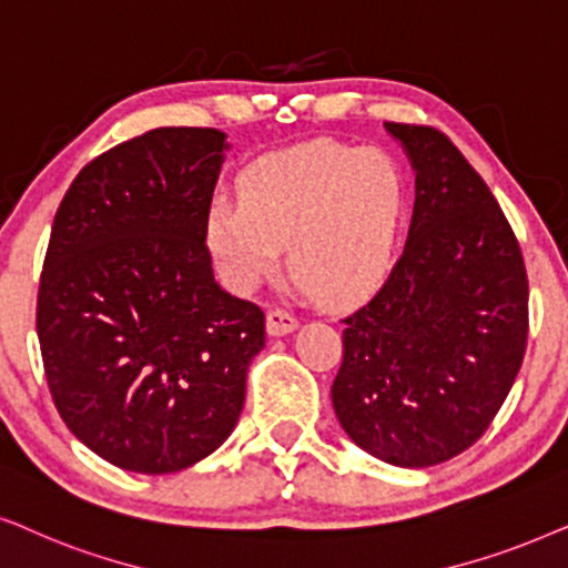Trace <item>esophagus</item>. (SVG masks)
Instances as JSON below:
<instances>
[{"label":"esophagus","instance_id":"obj_1","mask_svg":"<svg viewBox=\"0 0 568 568\" xmlns=\"http://www.w3.org/2000/svg\"><path fill=\"white\" fill-rule=\"evenodd\" d=\"M296 327H298V320L293 314L285 312V308H272V312L267 314V335L270 337L291 335Z\"/></svg>","mask_w":568,"mask_h":568}]
</instances>
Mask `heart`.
<instances>
[{"mask_svg": "<svg viewBox=\"0 0 568 568\" xmlns=\"http://www.w3.org/2000/svg\"><path fill=\"white\" fill-rule=\"evenodd\" d=\"M241 202L217 196L205 244L225 283L252 293L288 264L324 304H351L387 275L403 221V179L387 155L316 140L260 158L239 179Z\"/></svg>", "mask_w": 568, "mask_h": 568, "instance_id": "obj_1", "label": "heart"}]
</instances>
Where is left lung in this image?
<instances>
[{
    "label": "left lung",
    "instance_id": "obj_1",
    "mask_svg": "<svg viewBox=\"0 0 568 568\" xmlns=\"http://www.w3.org/2000/svg\"><path fill=\"white\" fill-rule=\"evenodd\" d=\"M415 171L405 252L345 316L332 405L382 463L430 467L486 434L527 345V272L486 181L430 126L395 124Z\"/></svg>",
    "mask_w": 568,
    "mask_h": 568
}]
</instances>
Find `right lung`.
I'll use <instances>...</instances> for the list:
<instances>
[{"label":"right lung","mask_w":568,"mask_h":568,"mask_svg":"<svg viewBox=\"0 0 568 568\" xmlns=\"http://www.w3.org/2000/svg\"><path fill=\"white\" fill-rule=\"evenodd\" d=\"M225 134L161 126L90 161L57 210L36 329L67 428L163 475L221 447L264 347L260 306L215 283L205 217Z\"/></svg>","instance_id":"obj_1"}]
</instances>
